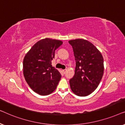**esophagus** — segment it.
Returning <instances> with one entry per match:
<instances>
[{
	"label": "esophagus",
	"mask_w": 125,
	"mask_h": 125,
	"mask_svg": "<svg viewBox=\"0 0 125 125\" xmlns=\"http://www.w3.org/2000/svg\"><path fill=\"white\" fill-rule=\"evenodd\" d=\"M66 71V69H63L62 70V72H63V73H65Z\"/></svg>",
	"instance_id": "34e87169"
}]
</instances>
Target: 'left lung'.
Instances as JSON below:
<instances>
[{"label": "left lung", "mask_w": 125, "mask_h": 125, "mask_svg": "<svg viewBox=\"0 0 125 125\" xmlns=\"http://www.w3.org/2000/svg\"><path fill=\"white\" fill-rule=\"evenodd\" d=\"M76 62L74 76L70 86L77 95L85 97L96 89L104 74V58L92 42L83 39L69 41Z\"/></svg>", "instance_id": "obj_1"}]
</instances>
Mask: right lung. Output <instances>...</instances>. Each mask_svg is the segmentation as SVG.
<instances>
[{"mask_svg": "<svg viewBox=\"0 0 125 125\" xmlns=\"http://www.w3.org/2000/svg\"><path fill=\"white\" fill-rule=\"evenodd\" d=\"M61 40L45 38L32 46L23 60V74L29 86L42 95L56 90L61 75L52 66L55 51L62 45Z\"/></svg>", "mask_w": 125, "mask_h": 125, "instance_id": "obj_1", "label": "right lung"}]
</instances>
